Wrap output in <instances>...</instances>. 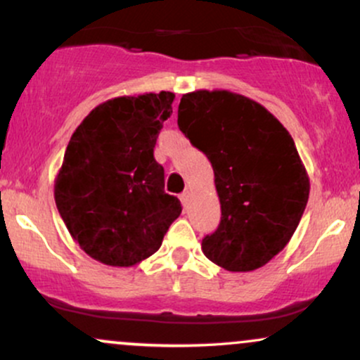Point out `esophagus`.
Wrapping results in <instances>:
<instances>
[{"label":"esophagus","mask_w":360,"mask_h":360,"mask_svg":"<svg viewBox=\"0 0 360 360\" xmlns=\"http://www.w3.org/2000/svg\"><path fill=\"white\" fill-rule=\"evenodd\" d=\"M179 200H181V203H183V208L186 210V208H188V205H189V200H191V194H189V191H184L179 196Z\"/></svg>","instance_id":"1"}]
</instances>
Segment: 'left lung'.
<instances>
[{
  "label": "left lung",
  "mask_w": 360,
  "mask_h": 360,
  "mask_svg": "<svg viewBox=\"0 0 360 360\" xmlns=\"http://www.w3.org/2000/svg\"><path fill=\"white\" fill-rule=\"evenodd\" d=\"M179 130L212 162L221 221L203 254L232 272H250L278 255L298 229L309 177L295 140L257 101L226 89L183 94Z\"/></svg>",
  "instance_id": "obj_1"
}]
</instances>
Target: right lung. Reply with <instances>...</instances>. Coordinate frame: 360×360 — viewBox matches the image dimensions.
I'll return each instance as SVG.
<instances>
[{
    "instance_id": "obj_1",
    "label": "right lung",
    "mask_w": 360,
    "mask_h": 360,
    "mask_svg": "<svg viewBox=\"0 0 360 360\" xmlns=\"http://www.w3.org/2000/svg\"><path fill=\"white\" fill-rule=\"evenodd\" d=\"M172 101L171 91L111 98L91 110L69 140L53 198L74 242L98 262H142L181 214L154 159Z\"/></svg>"
}]
</instances>
